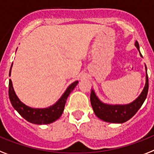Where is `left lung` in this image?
I'll list each match as a JSON object with an SVG mask.
<instances>
[{
    "mask_svg": "<svg viewBox=\"0 0 154 154\" xmlns=\"http://www.w3.org/2000/svg\"><path fill=\"white\" fill-rule=\"evenodd\" d=\"M135 46L139 51V45L138 42H135ZM149 90V80L146 70V81L143 92L138 98L131 104L124 105H112L104 104L97 97L95 93L91 90V102L95 115L101 120L109 123H124L130 120L136 113L138 110L143 105L146 98Z\"/></svg>",
    "mask_w": 154,
    "mask_h": 154,
    "instance_id": "obj_1",
    "label": "left lung"
}]
</instances>
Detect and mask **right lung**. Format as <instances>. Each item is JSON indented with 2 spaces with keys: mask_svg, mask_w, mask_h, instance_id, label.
<instances>
[{
  "mask_svg": "<svg viewBox=\"0 0 154 154\" xmlns=\"http://www.w3.org/2000/svg\"><path fill=\"white\" fill-rule=\"evenodd\" d=\"M11 68L9 71V75L11 74ZM77 84H78V81L72 83L66 90L64 94L62 95V97L59 99V101L46 109H32L21 102L15 94L11 79L9 80V84H8V95H9L10 101L14 109L25 120L35 124H49L56 121L57 119L60 117L64 109L67 98L69 96L70 93L73 91V89Z\"/></svg>",
  "mask_w": 154,
  "mask_h": 154,
  "instance_id": "1",
  "label": "right lung"
}]
</instances>
